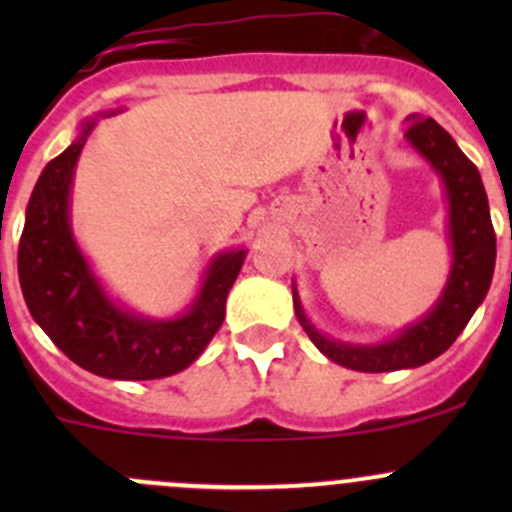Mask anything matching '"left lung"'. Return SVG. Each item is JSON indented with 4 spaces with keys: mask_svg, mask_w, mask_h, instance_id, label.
Segmentation results:
<instances>
[{
    "mask_svg": "<svg viewBox=\"0 0 512 512\" xmlns=\"http://www.w3.org/2000/svg\"><path fill=\"white\" fill-rule=\"evenodd\" d=\"M409 121L406 138L441 173L448 200H451L448 225H451L453 270L443 297L426 319L379 347H352V344H339L322 337L307 322L299 299L294 297L297 319L314 347L337 364L354 371H366V374L414 369L446 352L485 299L490 280H493L495 230L490 223L488 198H485L478 168L433 118L411 116Z\"/></svg>",
    "mask_w": 512,
    "mask_h": 512,
    "instance_id": "left-lung-1",
    "label": "left lung"
}]
</instances>
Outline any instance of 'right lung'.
Here are the masks:
<instances>
[{
    "mask_svg": "<svg viewBox=\"0 0 512 512\" xmlns=\"http://www.w3.org/2000/svg\"><path fill=\"white\" fill-rule=\"evenodd\" d=\"M91 128L94 123H86L36 180L19 240V282L39 327L81 369L106 379H163L193 364L223 327L225 299L245 250L225 252L213 262L185 317L151 322L113 307L69 230L71 173Z\"/></svg>",
    "mask_w": 512,
    "mask_h": 512,
    "instance_id": "right-lung-1",
    "label": "right lung"
}]
</instances>
